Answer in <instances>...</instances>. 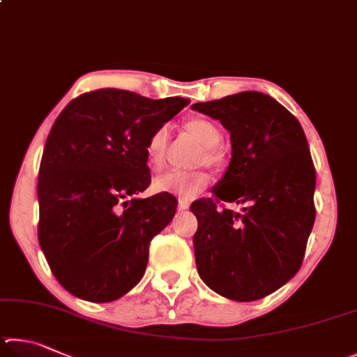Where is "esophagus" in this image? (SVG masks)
Returning a JSON list of instances; mask_svg holds the SVG:
<instances>
[{
  "label": "esophagus",
  "instance_id": "obj_1",
  "mask_svg": "<svg viewBox=\"0 0 357 357\" xmlns=\"http://www.w3.org/2000/svg\"><path fill=\"white\" fill-rule=\"evenodd\" d=\"M190 207V201L188 199H178V210H186Z\"/></svg>",
  "mask_w": 357,
  "mask_h": 357
}]
</instances>
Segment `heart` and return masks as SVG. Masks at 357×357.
I'll return each instance as SVG.
<instances>
[{
  "instance_id": "b5f03b06",
  "label": "heart",
  "mask_w": 357,
  "mask_h": 357,
  "mask_svg": "<svg viewBox=\"0 0 357 357\" xmlns=\"http://www.w3.org/2000/svg\"><path fill=\"white\" fill-rule=\"evenodd\" d=\"M183 128L192 135L196 139L202 144L204 150L199 161L205 162L211 167H220L226 161V153H224L220 142L222 139L221 130L218 128L215 122L208 121L205 117H191L183 123ZM169 149V130L166 127L156 128L146 144V153L149 166L158 171L166 162V155ZM210 177L204 171H169L155 178L153 186L155 190L172 192V195L182 199H192L197 196L205 186L208 185Z\"/></svg>"
}]
</instances>
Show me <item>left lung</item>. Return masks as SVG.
<instances>
[{"instance_id":"obj_1","label":"left lung","mask_w":357,"mask_h":357,"mask_svg":"<svg viewBox=\"0 0 357 357\" xmlns=\"http://www.w3.org/2000/svg\"><path fill=\"white\" fill-rule=\"evenodd\" d=\"M229 130L232 160L211 192L191 204L199 276L234 301H255L301 268L315 222V167L301 123L266 93L248 91L191 106ZM220 202L241 212L217 208Z\"/></svg>"}]
</instances>
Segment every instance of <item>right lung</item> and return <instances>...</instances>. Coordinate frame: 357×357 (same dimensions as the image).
<instances>
[{"label":"right lung","mask_w":357,"mask_h":357,"mask_svg":"<svg viewBox=\"0 0 357 357\" xmlns=\"http://www.w3.org/2000/svg\"><path fill=\"white\" fill-rule=\"evenodd\" d=\"M188 103L98 89L56 119L39 169L37 235L50 270L72 295L109 303L144 276L150 241L177 210L169 192L136 197L150 185L146 144Z\"/></svg>","instance_id":"1"}]
</instances>
